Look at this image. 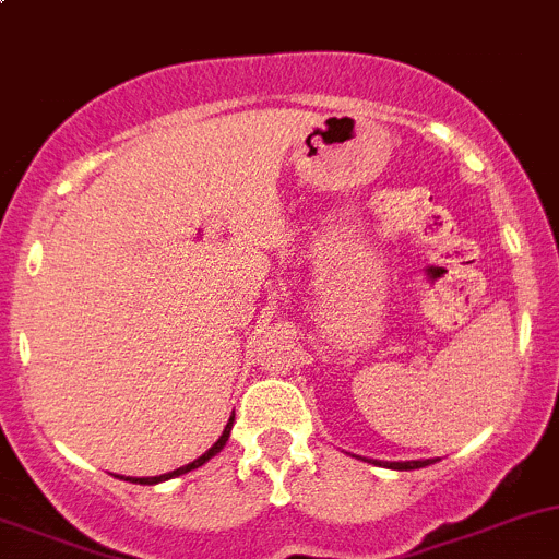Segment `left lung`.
Returning <instances> with one entry per match:
<instances>
[{
  "instance_id": "1",
  "label": "left lung",
  "mask_w": 559,
  "mask_h": 559,
  "mask_svg": "<svg viewBox=\"0 0 559 559\" xmlns=\"http://www.w3.org/2000/svg\"><path fill=\"white\" fill-rule=\"evenodd\" d=\"M425 465H432L430 460H411V462H389V467H394V471H416V467H425Z\"/></svg>"
}]
</instances>
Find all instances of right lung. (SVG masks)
I'll use <instances>...</instances> for the list:
<instances>
[{
  "label": "right lung",
  "instance_id": "add662e5",
  "mask_svg": "<svg viewBox=\"0 0 559 559\" xmlns=\"http://www.w3.org/2000/svg\"><path fill=\"white\" fill-rule=\"evenodd\" d=\"M233 421H235V416L233 419L227 421V427H224V432H222V438H218L216 443H213L211 449H207L205 454L200 456V460H194V462H189V465H183V467H178V471H173V473H165V476H151V478H127V481H134V484H159V481H167V478H173V476H183V473H189V471H194V467H200V465H205L207 460H211V456H216L218 452H222L224 449V443L229 441V430H233Z\"/></svg>",
  "mask_w": 559,
  "mask_h": 559
}]
</instances>
